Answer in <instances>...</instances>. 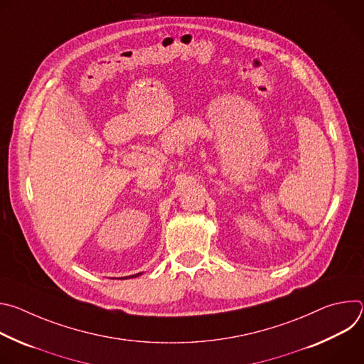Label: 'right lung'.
Wrapping results in <instances>:
<instances>
[{
    "label": "right lung",
    "instance_id": "obj_1",
    "mask_svg": "<svg viewBox=\"0 0 364 364\" xmlns=\"http://www.w3.org/2000/svg\"><path fill=\"white\" fill-rule=\"evenodd\" d=\"M139 275H142V272H139V274H135V275H129V277H125L124 279H127V278H136V277H139Z\"/></svg>",
    "mask_w": 364,
    "mask_h": 364
}]
</instances>
